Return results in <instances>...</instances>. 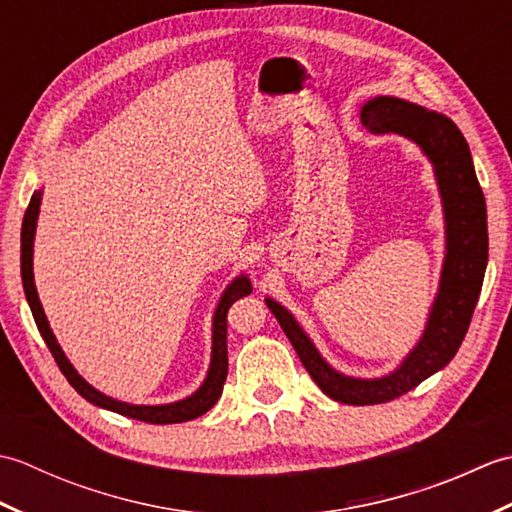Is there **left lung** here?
Masks as SVG:
<instances>
[{
	"label": "left lung",
	"instance_id": "left-lung-1",
	"mask_svg": "<svg viewBox=\"0 0 512 512\" xmlns=\"http://www.w3.org/2000/svg\"><path fill=\"white\" fill-rule=\"evenodd\" d=\"M361 125L372 134L405 136L427 156L442 198L447 250L438 295L420 341L394 372L378 378H356L334 369L292 312L275 299H264L314 383L325 396L343 405H378L394 400L447 367L469 330L488 264L486 202L475 176L469 143L458 125L449 116L398 96H374L365 101L361 105Z\"/></svg>",
	"mask_w": 512,
	"mask_h": 512
}]
</instances>
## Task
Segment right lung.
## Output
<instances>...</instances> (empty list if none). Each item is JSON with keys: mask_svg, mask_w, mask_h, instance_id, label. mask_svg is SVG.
<instances>
[{"mask_svg": "<svg viewBox=\"0 0 512 512\" xmlns=\"http://www.w3.org/2000/svg\"><path fill=\"white\" fill-rule=\"evenodd\" d=\"M41 189L32 193L30 204L24 215V224H21V281H24V292L28 299V306L32 310V317H35L37 328L46 341L48 350L52 352L54 361H57L63 376L68 378V383L79 391V394L92 402V405L121 413V416L134 418L140 422H151V424H173V422H187L193 418H200L202 413L209 411L217 398L222 396V387L228 374V350H226V314L228 308L233 306L237 299H242L253 292L250 286V279L246 275H237L231 284H228L222 292L220 301H217V308L213 312V345H211V363L209 372H206L204 383L193 391L191 396L167 402V405H132V402L116 400L112 396H105L103 391L94 389L88 380H85L79 372H76L74 365L68 361V356L61 350L57 336L52 334L50 323L46 319V312L37 295L35 286V273H32V248H35V231H37V220H39V206H41Z\"/></svg>", "mask_w": 512, "mask_h": 512, "instance_id": "right-lung-1", "label": "right lung"}]
</instances>
